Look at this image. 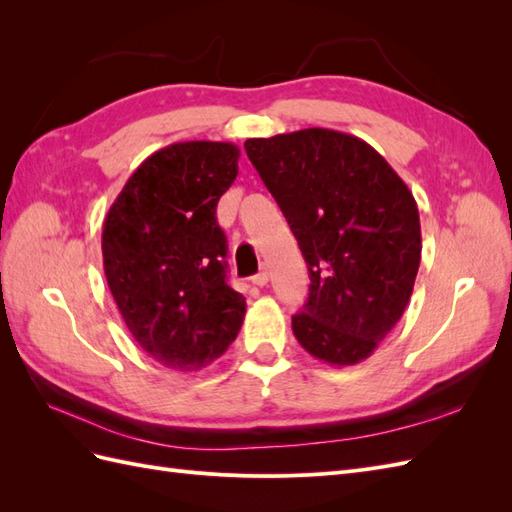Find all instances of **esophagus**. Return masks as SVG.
Segmentation results:
<instances>
[{
	"label": "esophagus",
	"instance_id": "obj_1",
	"mask_svg": "<svg viewBox=\"0 0 512 512\" xmlns=\"http://www.w3.org/2000/svg\"><path fill=\"white\" fill-rule=\"evenodd\" d=\"M252 282H254V286H258V288L267 286V282H269V271H267V267H260V271L252 277Z\"/></svg>",
	"mask_w": 512,
	"mask_h": 512
}]
</instances>
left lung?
Returning <instances> with one entry per match:
<instances>
[{
    "label": "left lung",
    "instance_id": "1",
    "mask_svg": "<svg viewBox=\"0 0 512 512\" xmlns=\"http://www.w3.org/2000/svg\"><path fill=\"white\" fill-rule=\"evenodd\" d=\"M247 158L280 205L309 271L292 316L318 361H365L393 331L421 265V220L408 185L361 138L307 128L247 138Z\"/></svg>",
    "mask_w": 512,
    "mask_h": 512
}]
</instances>
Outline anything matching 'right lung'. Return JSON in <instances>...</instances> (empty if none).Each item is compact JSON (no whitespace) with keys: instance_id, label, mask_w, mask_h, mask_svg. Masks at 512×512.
Returning <instances> with one entry per match:
<instances>
[{"instance_id":"add662e5","label":"right lung","mask_w":512,"mask_h":512,"mask_svg":"<svg viewBox=\"0 0 512 512\" xmlns=\"http://www.w3.org/2000/svg\"><path fill=\"white\" fill-rule=\"evenodd\" d=\"M239 156L237 145L215 141L151 153L104 220V275L123 322L151 359L183 374L220 359L245 318L215 220Z\"/></svg>"}]
</instances>
